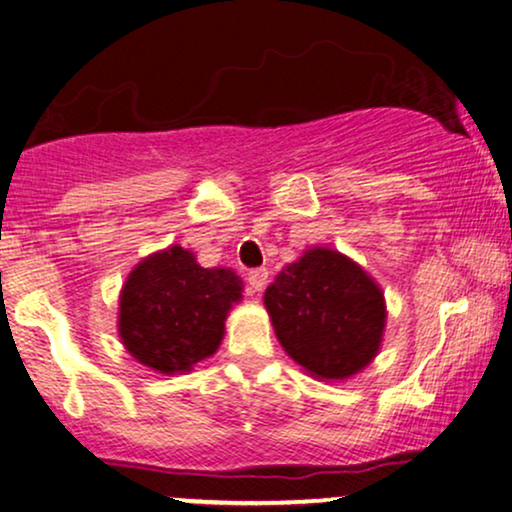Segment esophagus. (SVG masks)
<instances>
[{
	"instance_id": "34e87169",
	"label": "esophagus",
	"mask_w": 512,
	"mask_h": 512,
	"mask_svg": "<svg viewBox=\"0 0 512 512\" xmlns=\"http://www.w3.org/2000/svg\"><path fill=\"white\" fill-rule=\"evenodd\" d=\"M269 281V271L267 269H252L248 274V283H250V293H257L260 295L264 286H267Z\"/></svg>"
}]
</instances>
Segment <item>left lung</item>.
<instances>
[{
  "instance_id": "1",
  "label": "left lung",
  "mask_w": 512,
  "mask_h": 512,
  "mask_svg": "<svg viewBox=\"0 0 512 512\" xmlns=\"http://www.w3.org/2000/svg\"><path fill=\"white\" fill-rule=\"evenodd\" d=\"M264 307L288 357L314 378L364 371L383 342V290L338 250H304L274 278Z\"/></svg>"
}]
</instances>
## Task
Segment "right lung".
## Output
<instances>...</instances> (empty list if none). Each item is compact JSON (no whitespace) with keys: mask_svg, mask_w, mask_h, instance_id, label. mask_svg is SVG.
<instances>
[{"mask_svg":"<svg viewBox=\"0 0 512 512\" xmlns=\"http://www.w3.org/2000/svg\"><path fill=\"white\" fill-rule=\"evenodd\" d=\"M243 281L231 269H205L191 250L153 252L127 276L118 331L139 364L174 375L212 357L224 321L241 300Z\"/></svg>","mask_w":512,"mask_h":512,"instance_id":"1","label":"right lung"}]
</instances>
